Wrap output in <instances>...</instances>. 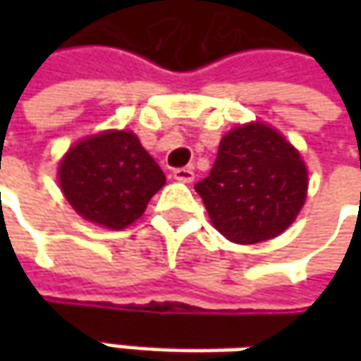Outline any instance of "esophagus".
<instances>
[{
	"instance_id": "1",
	"label": "esophagus",
	"mask_w": 361,
	"mask_h": 361,
	"mask_svg": "<svg viewBox=\"0 0 361 361\" xmlns=\"http://www.w3.org/2000/svg\"><path fill=\"white\" fill-rule=\"evenodd\" d=\"M174 180H178V183H192L195 180V173H192V169H176L173 173Z\"/></svg>"
}]
</instances>
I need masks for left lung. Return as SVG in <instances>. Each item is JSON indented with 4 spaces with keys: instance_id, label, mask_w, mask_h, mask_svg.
Here are the masks:
<instances>
[{
    "instance_id": "left-lung-1",
    "label": "left lung",
    "mask_w": 361,
    "mask_h": 361,
    "mask_svg": "<svg viewBox=\"0 0 361 361\" xmlns=\"http://www.w3.org/2000/svg\"><path fill=\"white\" fill-rule=\"evenodd\" d=\"M307 187L301 152L277 128L253 120L221 138L213 171L195 190L215 229L231 243L255 245L293 225Z\"/></svg>"
}]
</instances>
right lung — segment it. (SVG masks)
Here are the masks:
<instances>
[{"instance_id":"right-lung-1","label":"right lung","mask_w":361,"mask_h":361,"mask_svg":"<svg viewBox=\"0 0 361 361\" xmlns=\"http://www.w3.org/2000/svg\"><path fill=\"white\" fill-rule=\"evenodd\" d=\"M62 195L78 215L120 231L146 211L166 176L132 130H102L80 138L58 162Z\"/></svg>"}]
</instances>
